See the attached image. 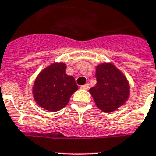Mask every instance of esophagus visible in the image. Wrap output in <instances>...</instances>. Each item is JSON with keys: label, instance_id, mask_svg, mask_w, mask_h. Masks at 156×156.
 I'll use <instances>...</instances> for the list:
<instances>
[{"label": "esophagus", "instance_id": "esophagus-1", "mask_svg": "<svg viewBox=\"0 0 156 156\" xmlns=\"http://www.w3.org/2000/svg\"><path fill=\"white\" fill-rule=\"evenodd\" d=\"M89 88L88 84H85L83 86H80V89H84V90H87Z\"/></svg>", "mask_w": 156, "mask_h": 156}]
</instances>
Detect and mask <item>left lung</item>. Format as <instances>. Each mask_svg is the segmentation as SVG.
<instances>
[{
	"label": "left lung",
	"mask_w": 156,
	"mask_h": 156,
	"mask_svg": "<svg viewBox=\"0 0 156 156\" xmlns=\"http://www.w3.org/2000/svg\"><path fill=\"white\" fill-rule=\"evenodd\" d=\"M97 83L89 91L97 106L112 112L124 105L129 96V84L121 71L111 64L97 66Z\"/></svg>",
	"instance_id": "8db88e82"
}]
</instances>
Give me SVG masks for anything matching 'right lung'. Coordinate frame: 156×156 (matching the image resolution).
<instances>
[{
    "mask_svg": "<svg viewBox=\"0 0 156 156\" xmlns=\"http://www.w3.org/2000/svg\"><path fill=\"white\" fill-rule=\"evenodd\" d=\"M64 64H52L36 78L33 94L36 103L44 109L54 112L68 105L69 98L78 87L73 76L65 73Z\"/></svg>",
    "mask_w": 156,
    "mask_h": 156,
    "instance_id": "1",
    "label": "right lung"
}]
</instances>
